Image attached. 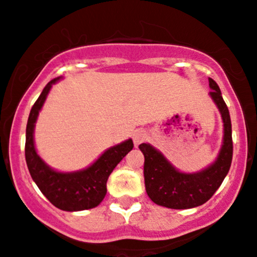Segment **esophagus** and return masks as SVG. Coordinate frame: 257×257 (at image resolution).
Listing matches in <instances>:
<instances>
[{"label": "esophagus", "mask_w": 257, "mask_h": 257, "mask_svg": "<svg viewBox=\"0 0 257 257\" xmlns=\"http://www.w3.org/2000/svg\"><path fill=\"white\" fill-rule=\"evenodd\" d=\"M147 140V132L143 131V129H138L133 133V141H134V145L138 146L141 143H143L145 141Z\"/></svg>", "instance_id": "34e87169"}]
</instances>
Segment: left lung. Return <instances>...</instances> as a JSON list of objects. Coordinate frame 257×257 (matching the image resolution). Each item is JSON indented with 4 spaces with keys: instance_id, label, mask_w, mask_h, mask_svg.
<instances>
[{
    "instance_id": "8db88e82",
    "label": "left lung",
    "mask_w": 257,
    "mask_h": 257,
    "mask_svg": "<svg viewBox=\"0 0 257 257\" xmlns=\"http://www.w3.org/2000/svg\"><path fill=\"white\" fill-rule=\"evenodd\" d=\"M209 80L210 96L217 104L223 123L224 137L217 161L198 174H183L175 170L161 153L147 143L140 145L145 155L146 191L153 203L171 209H189L204 204L217 191L228 174L233 155L232 124L228 107L223 100L219 87L214 80Z\"/></svg>"
}]
</instances>
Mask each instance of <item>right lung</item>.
I'll list each match as a JSON object with an SVG mask.
<instances>
[{
  "label": "right lung",
  "instance_id": "right-lung-1",
  "mask_svg": "<svg viewBox=\"0 0 257 257\" xmlns=\"http://www.w3.org/2000/svg\"><path fill=\"white\" fill-rule=\"evenodd\" d=\"M59 78H54L44 87L35 104L30 110L26 125L25 160L31 177L45 198L54 207L67 212L95 208L106 195V183L110 174L126 153L133 148V141L128 140L115 147L109 148L93 165L86 170L71 174H62L48 167L40 160L34 147V124L39 110L42 109L48 92L53 83Z\"/></svg>",
  "mask_w": 257,
  "mask_h": 257
}]
</instances>
